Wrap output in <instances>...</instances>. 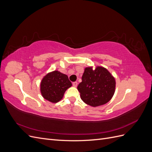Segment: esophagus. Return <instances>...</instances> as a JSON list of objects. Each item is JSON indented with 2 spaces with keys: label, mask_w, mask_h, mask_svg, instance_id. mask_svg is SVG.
<instances>
[{
  "label": "esophagus",
  "mask_w": 152,
  "mask_h": 152,
  "mask_svg": "<svg viewBox=\"0 0 152 152\" xmlns=\"http://www.w3.org/2000/svg\"><path fill=\"white\" fill-rule=\"evenodd\" d=\"M77 85H78V83H77V82H73V87H76L77 86Z\"/></svg>",
  "instance_id": "34e87169"
}]
</instances>
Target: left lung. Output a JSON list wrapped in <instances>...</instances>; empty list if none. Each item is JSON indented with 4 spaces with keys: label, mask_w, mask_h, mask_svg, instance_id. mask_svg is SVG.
<instances>
[{
    "label": "left lung",
    "mask_w": 152,
    "mask_h": 152,
    "mask_svg": "<svg viewBox=\"0 0 152 152\" xmlns=\"http://www.w3.org/2000/svg\"><path fill=\"white\" fill-rule=\"evenodd\" d=\"M115 77L104 67H86L82 82L77 87L81 99L91 107H96L110 102L115 91Z\"/></svg>",
    "instance_id": "left-lung-1"
}]
</instances>
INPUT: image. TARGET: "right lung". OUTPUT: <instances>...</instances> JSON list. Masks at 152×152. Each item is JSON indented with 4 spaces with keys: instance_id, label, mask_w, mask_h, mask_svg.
I'll return each mask as SVG.
<instances>
[{
    "instance_id": "right-lung-1",
    "label": "right lung",
    "mask_w": 152,
    "mask_h": 152,
    "mask_svg": "<svg viewBox=\"0 0 152 152\" xmlns=\"http://www.w3.org/2000/svg\"><path fill=\"white\" fill-rule=\"evenodd\" d=\"M72 86L66 75L54 70L45 75L40 82V93L49 102L56 103L63 98L65 91Z\"/></svg>"
}]
</instances>
